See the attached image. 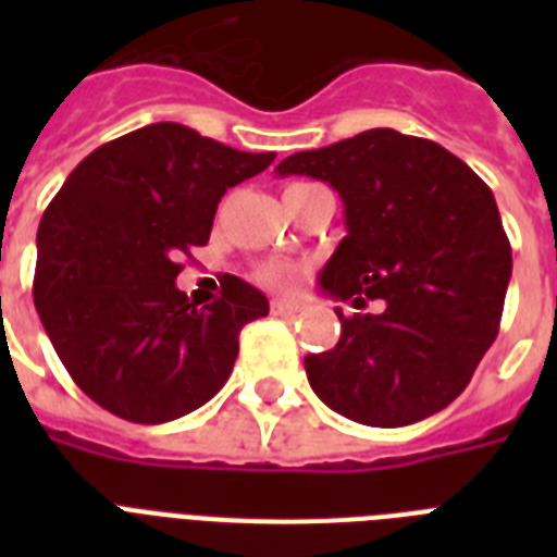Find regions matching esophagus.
I'll use <instances>...</instances> for the list:
<instances>
[{"label": "esophagus", "instance_id": "1", "mask_svg": "<svg viewBox=\"0 0 557 557\" xmlns=\"http://www.w3.org/2000/svg\"><path fill=\"white\" fill-rule=\"evenodd\" d=\"M304 309V306L297 304V300H286V297H274L271 300V312L274 314H297Z\"/></svg>", "mask_w": 557, "mask_h": 557}]
</instances>
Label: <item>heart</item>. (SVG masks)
<instances>
[{
    "label": "heart",
    "mask_w": 557,
    "mask_h": 557,
    "mask_svg": "<svg viewBox=\"0 0 557 557\" xmlns=\"http://www.w3.org/2000/svg\"><path fill=\"white\" fill-rule=\"evenodd\" d=\"M257 277H260V283H265L271 288H292L297 280V269L288 265V262H269V265H262L257 271Z\"/></svg>",
    "instance_id": "heart-1"
}]
</instances>
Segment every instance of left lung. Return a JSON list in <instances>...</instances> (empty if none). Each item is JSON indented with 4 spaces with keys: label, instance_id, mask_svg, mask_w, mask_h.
<instances>
[{
    "label": "left lung",
    "instance_id": "left-lung-1",
    "mask_svg": "<svg viewBox=\"0 0 557 557\" xmlns=\"http://www.w3.org/2000/svg\"><path fill=\"white\" fill-rule=\"evenodd\" d=\"M277 176L321 178L344 201L347 236L323 265L335 300H381L341 321V341L306 356L323 405L370 428L440 413L497 338L511 277L500 210L483 178L440 144L396 129L295 152Z\"/></svg>",
    "mask_w": 557,
    "mask_h": 557
}]
</instances>
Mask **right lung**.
Listing matches in <instances>:
<instances>
[{
	"label": "right lung",
	"instance_id": "right-lung-1",
	"mask_svg": "<svg viewBox=\"0 0 557 557\" xmlns=\"http://www.w3.org/2000/svg\"><path fill=\"white\" fill-rule=\"evenodd\" d=\"M271 161L161 121L89 152L51 199L34 304L74 384L103 410L161 424L222 389L239 330L265 318L269 300L225 274L199 309L178 292V260L208 243L227 187Z\"/></svg>",
	"mask_w": 557,
	"mask_h": 557
}]
</instances>
